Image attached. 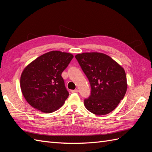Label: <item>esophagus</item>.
Segmentation results:
<instances>
[{"mask_svg":"<svg viewBox=\"0 0 152 152\" xmlns=\"http://www.w3.org/2000/svg\"><path fill=\"white\" fill-rule=\"evenodd\" d=\"M71 92L72 93H76V92H78V90H77V89H75V90H71Z\"/></svg>","mask_w":152,"mask_h":152,"instance_id":"esophagus-1","label":"esophagus"}]
</instances>
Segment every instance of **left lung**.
Listing matches in <instances>:
<instances>
[{"label":"left lung","instance_id":"left-lung-1","mask_svg":"<svg viewBox=\"0 0 152 152\" xmlns=\"http://www.w3.org/2000/svg\"><path fill=\"white\" fill-rule=\"evenodd\" d=\"M91 87L85 99V108L98 115L113 111L127 90L124 69L109 56L100 53H83L75 56Z\"/></svg>","mask_w":152,"mask_h":152}]
</instances>
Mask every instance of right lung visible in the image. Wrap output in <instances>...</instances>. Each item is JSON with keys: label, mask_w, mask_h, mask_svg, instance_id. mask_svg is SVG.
<instances>
[{"label": "right lung", "mask_w": 152, "mask_h": 152, "mask_svg": "<svg viewBox=\"0 0 152 152\" xmlns=\"http://www.w3.org/2000/svg\"><path fill=\"white\" fill-rule=\"evenodd\" d=\"M73 57L71 53L53 50L26 66L21 75L20 88L31 106L45 113H51L63 105L69 92L61 73Z\"/></svg>", "instance_id": "add662e5"}]
</instances>
